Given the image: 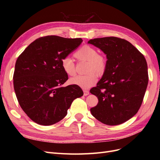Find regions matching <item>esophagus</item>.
Masks as SVG:
<instances>
[{"instance_id":"34e87169","label":"esophagus","mask_w":160,"mask_h":160,"mask_svg":"<svg viewBox=\"0 0 160 160\" xmlns=\"http://www.w3.org/2000/svg\"><path fill=\"white\" fill-rule=\"evenodd\" d=\"M83 93H84V95L85 96H87L89 94V91L88 90H86V89H84L83 90Z\"/></svg>"}]
</instances>
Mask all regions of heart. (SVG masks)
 I'll return each mask as SVG.
<instances>
[{
	"label": "heart",
	"mask_w": 160,
	"mask_h": 160,
	"mask_svg": "<svg viewBox=\"0 0 160 160\" xmlns=\"http://www.w3.org/2000/svg\"><path fill=\"white\" fill-rule=\"evenodd\" d=\"M74 57L78 61H88L87 72L84 75H77L70 80L73 85L88 89L98 81V75H101L107 68L108 60L106 57L98 53L95 47L90 45H84L77 50ZM62 69L69 76H73L75 74V64L74 61L69 57H64L61 60ZM96 73L95 74L94 72Z\"/></svg>",
	"instance_id": "1"
}]
</instances>
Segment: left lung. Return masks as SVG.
Wrapping results in <instances>:
<instances>
[{"mask_svg":"<svg viewBox=\"0 0 160 160\" xmlns=\"http://www.w3.org/2000/svg\"><path fill=\"white\" fill-rule=\"evenodd\" d=\"M88 43L99 48L108 59L102 78L90 90L99 100L91 113L104 124H122L138 113L143 102L148 84L146 60L123 38H98Z\"/></svg>","mask_w":160,"mask_h":160,"instance_id":"left-lung-1","label":"left lung"}]
</instances>
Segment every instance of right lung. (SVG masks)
I'll return each instance as SVG.
<instances>
[{
	"label": "right lung",
	"instance_id": "1",
	"mask_svg": "<svg viewBox=\"0 0 160 160\" xmlns=\"http://www.w3.org/2000/svg\"><path fill=\"white\" fill-rule=\"evenodd\" d=\"M82 38L51 35L38 38L16 61L13 85L18 103L28 118L42 125L63 119L76 98L83 96L80 87H62L68 79L61 60L75 51Z\"/></svg>",
	"mask_w": 160,
	"mask_h": 160
}]
</instances>
